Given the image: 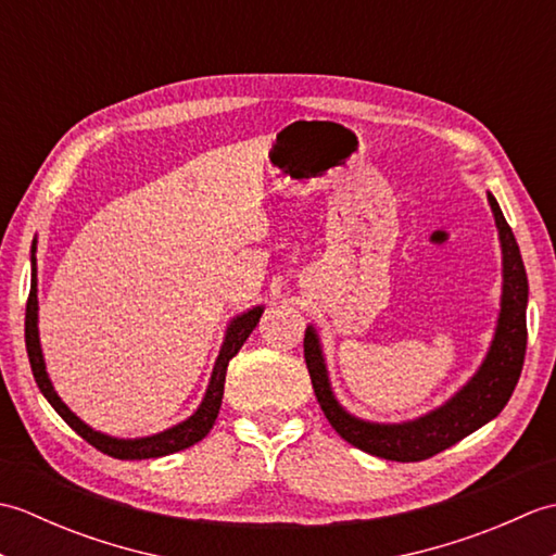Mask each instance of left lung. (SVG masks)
I'll use <instances>...</instances> for the list:
<instances>
[{"label":"left lung","mask_w":556,"mask_h":556,"mask_svg":"<svg viewBox=\"0 0 556 556\" xmlns=\"http://www.w3.org/2000/svg\"><path fill=\"white\" fill-rule=\"evenodd\" d=\"M488 203L502 248V296L497 325H494L492 341L478 370L442 406L401 422H377L353 416L351 410L341 406L334 394L320 334L313 325L305 327L303 353L315 396L320 401L329 425L361 452L401 460V464L430 458L497 418L506 401L511 399L526 358L528 277L521 251H518L514 231L502 215L497 198L488 193Z\"/></svg>","instance_id":"8db88e82"}]
</instances>
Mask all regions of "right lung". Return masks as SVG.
<instances>
[{"label": "right lung", "instance_id": "1", "mask_svg": "<svg viewBox=\"0 0 556 556\" xmlns=\"http://www.w3.org/2000/svg\"><path fill=\"white\" fill-rule=\"evenodd\" d=\"M35 251H38V241H33L30 248V296L26 305V349H28V358H30V368L33 377L38 382L42 396L50 401V406L64 418L71 430H76L83 440L90 442L96 448H100L102 454L122 458V460H140V458H160V456H169L181 452V448H188L198 444L207 432L212 430V425L217 420V413L222 406V396H224V380H227V365L229 361L241 351L243 341L251 337L253 329L260 323V315L265 313V305H253L239 315H233L227 329H224V339L217 353L215 368H212L210 382L205 389V396L200 401V406L188 416L186 420L172 425V428L148 434V437H114L108 432H100L96 428H90L86 420H80L74 410H71L62 396L56 394V389L50 380V372H47V363L42 356V344H40V329H38V267H35Z\"/></svg>", "mask_w": 556, "mask_h": 556}]
</instances>
